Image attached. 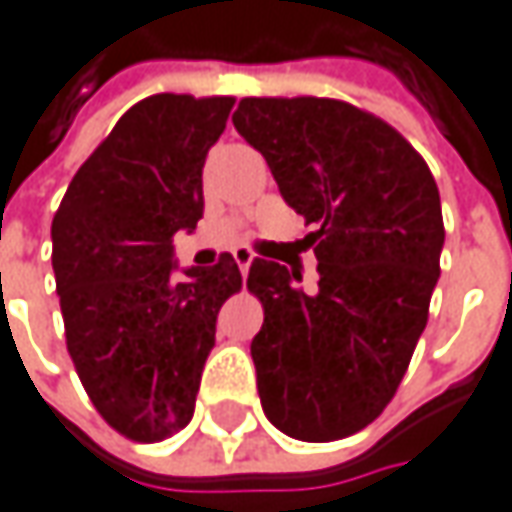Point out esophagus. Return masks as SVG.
<instances>
[{"label": "esophagus", "mask_w": 512, "mask_h": 512, "mask_svg": "<svg viewBox=\"0 0 512 512\" xmlns=\"http://www.w3.org/2000/svg\"><path fill=\"white\" fill-rule=\"evenodd\" d=\"M233 259H236V265H239V270H242V276H247L250 262H253V250H247V247H236V250H233Z\"/></svg>", "instance_id": "34e87169"}]
</instances>
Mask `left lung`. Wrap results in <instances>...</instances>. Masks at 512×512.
Instances as JSON below:
<instances>
[{"label": "left lung", "mask_w": 512, "mask_h": 512, "mask_svg": "<svg viewBox=\"0 0 512 512\" xmlns=\"http://www.w3.org/2000/svg\"><path fill=\"white\" fill-rule=\"evenodd\" d=\"M233 126L268 161L305 224L320 282L253 259L265 308L250 354L268 421L296 441H340L395 397L441 273V195L395 126L331 97H242Z\"/></svg>", "instance_id": "1"}]
</instances>
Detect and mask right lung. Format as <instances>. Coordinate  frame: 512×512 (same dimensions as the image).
<instances>
[{"label": "right lung", "instance_id": "1", "mask_svg": "<svg viewBox=\"0 0 512 512\" xmlns=\"http://www.w3.org/2000/svg\"><path fill=\"white\" fill-rule=\"evenodd\" d=\"M233 103L143 97L77 169L51 221L71 363L100 418L138 444L192 421L218 308L242 288L230 253L172 276V236L204 213L201 169Z\"/></svg>", "mask_w": 512, "mask_h": 512}]
</instances>
